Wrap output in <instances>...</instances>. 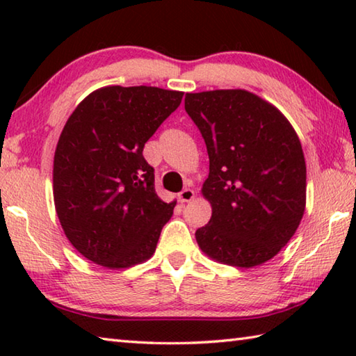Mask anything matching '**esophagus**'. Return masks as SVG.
<instances>
[{
  "instance_id": "obj_1",
  "label": "esophagus",
  "mask_w": 356,
  "mask_h": 356,
  "mask_svg": "<svg viewBox=\"0 0 356 356\" xmlns=\"http://www.w3.org/2000/svg\"><path fill=\"white\" fill-rule=\"evenodd\" d=\"M193 197H195V191H193L191 188H184L182 191L179 193L177 195V200L180 202H190Z\"/></svg>"
}]
</instances>
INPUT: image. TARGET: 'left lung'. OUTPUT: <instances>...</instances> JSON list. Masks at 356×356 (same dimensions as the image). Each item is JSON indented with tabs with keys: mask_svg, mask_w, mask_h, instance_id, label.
<instances>
[{
	"mask_svg": "<svg viewBox=\"0 0 356 356\" xmlns=\"http://www.w3.org/2000/svg\"><path fill=\"white\" fill-rule=\"evenodd\" d=\"M185 111L210 163L202 195L212 218L196 231L197 245L234 267L267 262L305 213L306 163L297 134L273 105L243 89L186 94Z\"/></svg>",
	"mask_w": 356,
	"mask_h": 356,
	"instance_id": "1",
	"label": "left lung"
}]
</instances>
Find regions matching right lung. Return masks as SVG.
Masks as SVG:
<instances>
[{
    "label": "right lung",
    "instance_id": "add662e5",
    "mask_svg": "<svg viewBox=\"0 0 356 356\" xmlns=\"http://www.w3.org/2000/svg\"><path fill=\"white\" fill-rule=\"evenodd\" d=\"M182 97L154 86H108L65 122L53 163L56 213L70 243L94 264L125 268L154 254L176 201L156 196L143 149Z\"/></svg>",
    "mask_w": 356,
    "mask_h": 356
}]
</instances>
